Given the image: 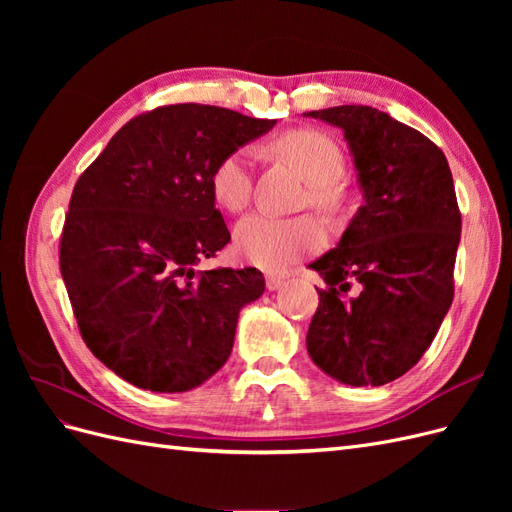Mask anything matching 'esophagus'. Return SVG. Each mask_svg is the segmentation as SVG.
Listing matches in <instances>:
<instances>
[{
  "label": "esophagus",
  "instance_id": "1",
  "mask_svg": "<svg viewBox=\"0 0 512 512\" xmlns=\"http://www.w3.org/2000/svg\"><path fill=\"white\" fill-rule=\"evenodd\" d=\"M286 284V277L284 275H277V273H269L267 275V288L269 290H280Z\"/></svg>",
  "mask_w": 512,
  "mask_h": 512
}]
</instances>
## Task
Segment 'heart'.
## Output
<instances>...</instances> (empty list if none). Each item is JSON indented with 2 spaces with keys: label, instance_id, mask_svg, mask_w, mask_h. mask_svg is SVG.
Masks as SVG:
<instances>
[{
  "label": "heart",
  "instance_id": "obj_1",
  "mask_svg": "<svg viewBox=\"0 0 512 512\" xmlns=\"http://www.w3.org/2000/svg\"><path fill=\"white\" fill-rule=\"evenodd\" d=\"M275 158L299 170L309 183V203L327 215L344 211L348 192L339 181L344 175V153L339 145L318 130L299 128L275 136L267 145ZM254 188V160L250 149H235L215 164L211 190L218 203L232 211L250 205ZM324 241L320 224L309 215L280 218L252 213L235 226V250L254 267L277 271L305 254L316 252Z\"/></svg>",
  "mask_w": 512,
  "mask_h": 512
}]
</instances>
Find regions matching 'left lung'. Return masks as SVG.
Returning <instances> with one entry per match:
<instances>
[{
    "instance_id": "8db88e82",
    "label": "left lung",
    "mask_w": 512,
    "mask_h": 512,
    "mask_svg": "<svg viewBox=\"0 0 512 512\" xmlns=\"http://www.w3.org/2000/svg\"><path fill=\"white\" fill-rule=\"evenodd\" d=\"M342 128L365 203L331 252L307 331L312 361L342 384L382 386L404 376L453 303L461 239L453 175L440 147L371 106L305 113Z\"/></svg>"
}]
</instances>
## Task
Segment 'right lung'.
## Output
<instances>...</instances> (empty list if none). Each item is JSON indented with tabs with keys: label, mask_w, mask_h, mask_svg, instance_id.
<instances>
[{
	"label": "right lung",
	"mask_w": 512,
	"mask_h": 512,
	"mask_svg": "<svg viewBox=\"0 0 512 512\" xmlns=\"http://www.w3.org/2000/svg\"><path fill=\"white\" fill-rule=\"evenodd\" d=\"M207 104H173L128 121L74 185L59 269L87 348L119 378L185 393L230 356L241 307L265 292L256 269L196 271L230 241L211 173L267 134Z\"/></svg>",
	"instance_id": "1"
}]
</instances>
